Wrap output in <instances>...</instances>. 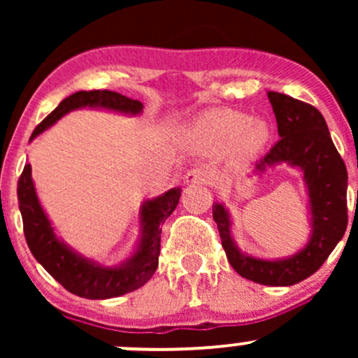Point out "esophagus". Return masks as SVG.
I'll list each match as a JSON object with an SVG mask.
<instances>
[{"label":"esophagus","instance_id":"esophagus-1","mask_svg":"<svg viewBox=\"0 0 358 358\" xmlns=\"http://www.w3.org/2000/svg\"><path fill=\"white\" fill-rule=\"evenodd\" d=\"M213 180V175L205 168H193L185 175V183L187 185H207Z\"/></svg>","mask_w":358,"mask_h":358}]
</instances>
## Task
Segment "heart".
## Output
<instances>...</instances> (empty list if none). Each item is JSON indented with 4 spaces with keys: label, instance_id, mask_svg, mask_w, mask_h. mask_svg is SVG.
<instances>
[{
    "label": "heart",
    "instance_id": "obj_1",
    "mask_svg": "<svg viewBox=\"0 0 358 358\" xmlns=\"http://www.w3.org/2000/svg\"><path fill=\"white\" fill-rule=\"evenodd\" d=\"M193 131L205 146L215 150L232 146L234 155L242 159L256 156L269 141L266 122L231 109L210 110L196 121Z\"/></svg>",
    "mask_w": 358,
    "mask_h": 358
}]
</instances>
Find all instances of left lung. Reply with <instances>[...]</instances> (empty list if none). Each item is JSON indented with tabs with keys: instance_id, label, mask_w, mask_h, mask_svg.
Masks as SVG:
<instances>
[{
	"instance_id": "obj_1",
	"label": "left lung",
	"mask_w": 358,
	"mask_h": 358,
	"mask_svg": "<svg viewBox=\"0 0 358 358\" xmlns=\"http://www.w3.org/2000/svg\"><path fill=\"white\" fill-rule=\"evenodd\" d=\"M278 122L279 141L256 165L257 173L286 163L303 171L310 196L311 236L308 244L285 259H259L241 252L231 234V217L215 202L212 208L222 248L229 262L242 278L266 286H291L316 273L335 245L342 241L348 224L347 166L331 141L324 117L318 109L286 94L268 92Z\"/></svg>"
}]
</instances>
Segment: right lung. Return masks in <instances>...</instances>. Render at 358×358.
I'll list each match as a JSON object with an SVG mask.
<instances>
[{"label":"right lung","instance_id":"obj_1","mask_svg":"<svg viewBox=\"0 0 358 358\" xmlns=\"http://www.w3.org/2000/svg\"><path fill=\"white\" fill-rule=\"evenodd\" d=\"M94 108L116 110L121 114L138 116L143 113L139 101L129 99L113 90H80L64 99L47 117L35 127L30 141L42 134L45 129L55 124L62 116L73 109ZM18 203L23 219V232L31 254L53 279L60 282L71 293L87 299H108L141 287L151 279L158 268L159 241H162V225L171 215L178 205L182 190L171 188L146 200L139 212L141 224V239L133 256L117 266H102L92 259L77 254L64 241L57 237L48 220L47 213L40 205L31 166L24 165L23 173L18 180Z\"/></svg>","mask_w":358,"mask_h":358}]
</instances>
